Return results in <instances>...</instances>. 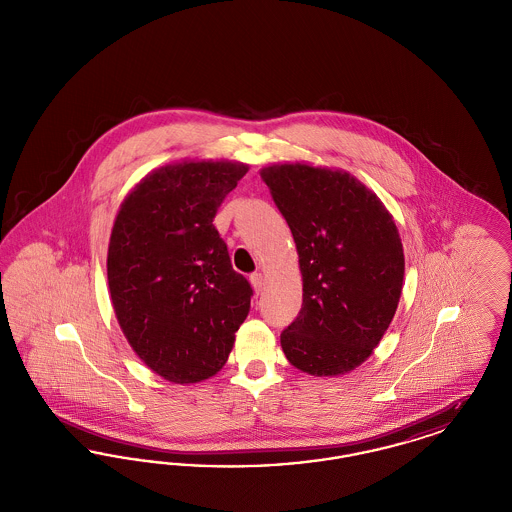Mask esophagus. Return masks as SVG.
I'll return each instance as SVG.
<instances>
[{"instance_id":"esophagus-1","label":"esophagus","mask_w":512,"mask_h":512,"mask_svg":"<svg viewBox=\"0 0 512 512\" xmlns=\"http://www.w3.org/2000/svg\"><path fill=\"white\" fill-rule=\"evenodd\" d=\"M249 280H251V284H253L255 292L259 293L263 290V286H265V278H263V274H261V272H253V274L249 276Z\"/></svg>"}]
</instances>
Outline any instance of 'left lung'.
<instances>
[{"mask_svg": "<svg viewBox=\"0 0 512 512\" xmlns=\"http://www.w3.org/2000/svg\"><path fill=\"white\" fill-rule=\"evenodd\" d=\"M292 230L303 305L280 334L295 368L336 376L361 365L395 315L405 257L382 201L347 172L309 165L261 171Z\"/></svg>", "mask_w": 512, "mask_h": 512, "instance_id": "8db88e82", "label": "left lung"}]
</instances>
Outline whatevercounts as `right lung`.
I'll return each mask as SVG.
<instances>
[{"label":"right lung","instance_id":"right-lung-1","mask_svg":"<svg viewBox=\"0 0 512 512\" xmlns=\"http://www.w3.org/2000/svg\"><path fill=\"white\" fill-rule=\"evenodd\" d=\"M245 172L230 161L157 169L115 220L107 255L115 315L138 357L174 384L217 374L249 313L251 284L213 224Z\"/></svg>","mask_w":512,"mask_h":512}]
</instances>
